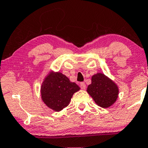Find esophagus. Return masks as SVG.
I'll list each match as a JSON object with an SVG mask.
<instances>
[{
	"mask_svg": "<svg viewBox=\"0 0 148 148\" xmlns=\"http://www.w3.org/2000/svg\"><path fill=\"white\" fill-rule=\"evenodd\" d=\"M80 86H81V88H82V89H85L86 86L85 83H84V82H81L80 83Z\"/></svg>",
	"mask_w": 148,
	"mask_h": 148,
	"instance_id": "1",
	"label": "esophagus"
}]
</instances>
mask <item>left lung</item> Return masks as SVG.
<instances>
[{"label":"left lung","instance_id":"8db88e82","mask_svg":"<svg viewBox=\"0 0 148 148\" xmlns=\"http://www.w3.org/2000/svg\"><path fill=\"white\" fill-rule=\"evenodd\" d=\"M87 92L97 105L106 108L115 103L119 90L111 79L105 74L98 73L92 77L91 84L88 86Z\"/></svg>","mask_w":148,"mask_h":148}]
</instances>
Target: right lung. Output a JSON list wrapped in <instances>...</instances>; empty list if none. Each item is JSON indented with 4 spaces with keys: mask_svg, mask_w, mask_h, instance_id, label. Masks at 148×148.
Listing matches in <instances>:
<instances>
[{
    "mask_svg": "<svg viewBox=\"0 0 148 148\" xmlns=\"http://www.w3.org/2000/svg\"><path fill=\"white\" fill-rule=\"evenodd\" d=\"M79 89L77 84L62 73H51L42 84L41 98L48 108L59 112L69 105L73 94Z\"/></svg>",
    "mask_w": 148,
    "mask_h": 148,
    "instance_id": "right-lung-1",
    "label": "right lung"
}]
</instances>
